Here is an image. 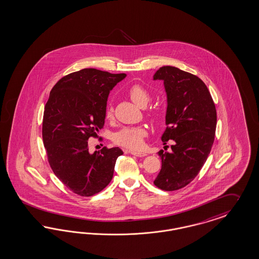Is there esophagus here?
Here are the masks:
<instances>
[{"label":"esophagus","mask_w":259,"mask_h":259,"mask_svg":"<svg viewBox=\"0 0 259 259\" xmlns=\"http://www.w3.org/2000/svg\"><path fill=\"white\" fill-rule=\"evenodd\" d=\"M129 153H131L133 156H136V157H140V158H144L145 156H147V154L143 153V152L129 151Z\"/></svg>","instance_id":"1"}]
</instances>
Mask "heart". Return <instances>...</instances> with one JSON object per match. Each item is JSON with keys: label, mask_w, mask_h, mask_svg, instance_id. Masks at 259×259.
Wrapping results in <instances>:
<instances>
[{"label": "heart", "mask_w": 259, "mask_h": 259, "mask_svg": "<svg viewBox=\"0 0 259 259\" xmlns=\"http://www.w3.org/2000/svg\"><path fill=\"white\" fill-rule=\"evenodd\" d=\"M128 96L131 100L140 107H145L150 100V94L141 85H133L128 90ZM149 116L157 117L158 115L150 112ZM106 118L111 120L114 118V111L112 108L106 110ZM146 132L143 127H124L114 135V143L131 150H139L143 147V137Z\"/></svg>", "instance_id": "1"}]
</instances>
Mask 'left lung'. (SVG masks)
<instances>
[{
    "label": "left lung",
    "mask_w": 259,
    "mask_h": 259,
    "mask_svg": "<svg viewBox=\"0 0 259 259\" xmlns=\"http://www.w3.org/2000/svg\"><path fill=\"white\" fill-rule=\"evenodd\" d=\"M154 79L163 80L167 94V127L161 141L174 142L171 152L159 151L161 169L154 185L174 191L190 184L205 164L215 137L216 108L205 83L190 72L163 66Z\"/></svg>",
    "instance_id": "1"
}]
</instances>
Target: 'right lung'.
Here are the masks:
<instances>
[{"label":"right lung","mask_w":259,"mask_h":259,"mask_svg":"<svg viewBox=\"0 0 259 259\" xmlns=\"http://www.w3.org/2000/svg\"><path fill=\"white\" fill-rule=\"evenodd\" d=\"M126 76L83 69L63 76L45 105L42 136L55 176L74 194L93 196L113 178L118 147L104 146L90 154L88 140L104 126L110 91Z\"/></svg>","instance_id":"obj_1"}]
</instances>
